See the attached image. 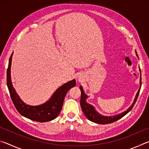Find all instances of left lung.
<instances>
[{"mask_svg": "<svg viewBox=\"0 0 149 149\" xmlns=\"http://www.w3.org/2000/svg\"><path fill=\"white\" fill-rule=\"evenodd\" d=\"M136 54H137L136 52ZM141 87V76L140 77V87L139 89L137 91V95L135 96L134 102L132 104V105L128 108L127 110H125V112H123L121 114H117L116 116H102L100 114L99 112H97V110H95V107L91 105L86 102V99L88 98L87 95L85 94V92L84 89H83V87L81 86L79 87V89L81 90V99H80V104L81 107V109L83 110V112L84 113L85 116L87 118V119L91 121V122L94 123H99V124H108V123H111L116 122L118 120H120V118L124 116L125 115L127 114L132 109L133 106L135 104L136 100H137L139 94L140 89Z\"/></svg>", "mask_w": 149, "mask_h": 149, "instance_id": "left-lung-1", "label": "left lung"}]
</instances>
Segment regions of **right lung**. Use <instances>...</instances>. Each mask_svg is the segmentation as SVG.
I'll list each match as a JSON object with an SVG mask.
<instances>
[{"label":"right lung","instance_id":"1","mask_svg":"<svg viewBox=\"0 0 149 149\" xmlns=\"http://www.w3.org/2000/svg\"><path fill=\"white\" fill-rule=\"evenodd\" d=\"M12 55L13 53L11 54L9 60L6 81L10 97L16 110L22 116L36 122H46L55 119L62 110L66 93L71 88L75 86V80L73 79L60 87L52 95L51 98L44 104L38 106L26 104L20 99L12 84L10 68Z\"/></svg>","mask_w":149,"mask_h":149}]
</instances>
